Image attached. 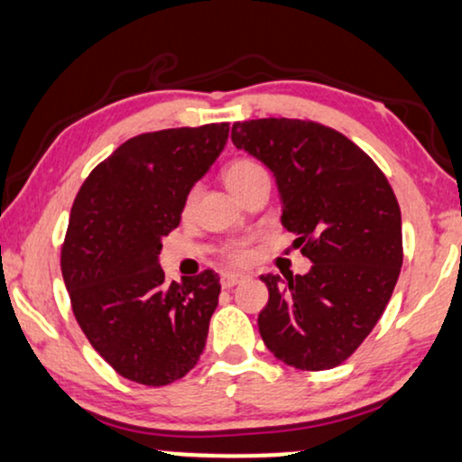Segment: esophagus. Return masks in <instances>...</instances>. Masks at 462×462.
<instances>
[{"mask_svg": "<svg viewBox=\"0 0 462 462\" xmlns=\"http://www.w3.org/2000/svg\"><path fill=\"white\" fill-rule=\"evenodd\" d=\"M245 275L244 273H236V272H226L220 275V284H223V289H233V286L244 282Z\"/></svg>", "mask_w": 462, "mask_h": 462, "instance_id": "esophagus-1", "label": "esophagus"}]
</instances>
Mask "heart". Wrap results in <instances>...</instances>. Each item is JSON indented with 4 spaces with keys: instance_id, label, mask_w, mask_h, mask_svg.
Instances as JSON below:
<instances>
[{
    "instance_id": "heart-1",
    "label": "heart",
    "mask_w": 462,
    "mask_h": 462,
    "mask_svg": "<svg viewBox=\"0 0 462 462\" xmlns=\"http://www.w3.org/2000/svg\"><path fill=\"white\" fill-rule=\"evenodd\" d=\"M263 173H265V170H263V165L256 163V161H253V159H236L225 167L223 178H225V184L229 187L231 193L237 195L239 190L245 187V184H250L254 178L263 176ZM195 199H197V189H190L187 197H184V203H182V212L184 214H189L190 209H193ZM226 256H229L233 263H245L250 259V250H248V245H245V244H236V245H231L229 250H226Z\"/></svg>"
}]
</instances>
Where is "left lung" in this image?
Masks as SVG:
<instances>
[{"label":"left lung","mask_w":462,"mask_h":462,"mask_svg":"<svg viewBox=\"0 0 462 462\" xmlns=\"http://www.w3.org/2000/svg\"><path fill=\"white\" fill-rule=\"evenodd\" d=\"M231 140L273 173L282 225L311 261L303 275H261L259 331L301 371L337 367L380 320L401 265V209L374 161L339 131L297 118L236 123Z\"/></svg>","instance_id":"1"}]
</instances>
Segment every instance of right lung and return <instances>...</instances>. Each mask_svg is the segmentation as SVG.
Returning a JSON list of instances; mask_svg holds the SVG:
<instances>
[{"label":"right lung","instance_id":"obj_1","mask_svg":"<svg viewBox=\"0 0 462 462\" xmlns=\"http://www.w3.org/2000/svg\"><path fill=\"white\" fill-rule=\"evenodd\" d=\"M226 137L229 123L131 137L88 173L71 206L61 248L71 310L104 361L137 384H171L206 348L218 273L165 284L159 254Z\"/></svg>","mask_w":462,"mask_h":462}]
</instances>
